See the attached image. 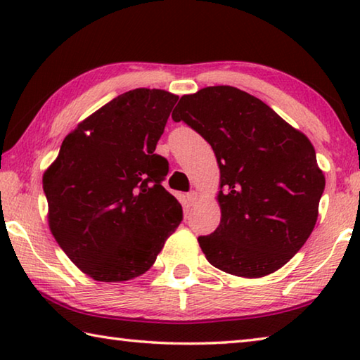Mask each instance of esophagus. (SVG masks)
<instances>
[{"instance_id":"obj_1","label":"esophagus","mask_w":360,"mask_h":360,"mask_svg":"<svg viewBox=\"0 0 360 360\" xmlns=\"http://www.w3.org/2000/svg\"><path fill=\"white\" fill-rule=\"evenodd\" d=\"M187 200H188V203H191V206H193L195 203H197L198 202V193L197 192H191V193H188L187 195Z\"/></svg>"}]
</instances>
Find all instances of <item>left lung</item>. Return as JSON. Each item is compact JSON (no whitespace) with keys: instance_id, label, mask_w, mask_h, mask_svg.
<instances>
[{"instance_id":"left-lung-1","label":"left lung","mask_w":360,"mask_h":360,"mask_svg":"<svg viewBox=\"0 0 360 360\" xmlns=\"http://www.w3.org/2000/svg\"><path fill=\"white\" fill-rule=\"evenodd\" d=\"M173 120L211 144L221 173V224L198 238L206 260L241 278L284 266L311 235L326 187L311 141L231 85L181 96Z\"/></svg>"}]
</instances>
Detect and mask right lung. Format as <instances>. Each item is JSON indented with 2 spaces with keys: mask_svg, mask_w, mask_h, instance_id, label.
Wrapping results in <instances>:
<instances>
[{
  "mask_svg": "<svg viewBox=\"0 0 360 360\" xmlns=\"http://www.w3.org/2000/svg\"><path fill=\"white\" fill-rule=\"evenodd\" d=\"M178 98L160 89L119 95L79 122L42 174L49 229L95 281L141 276L182 221L162 186L168 160L155 154Z\"/></svg>",
  "mask_w": 360,
  "mask_h": 360,
  "instance_id": "add662e5",
  "label": "right lung"
}]
</instances>
